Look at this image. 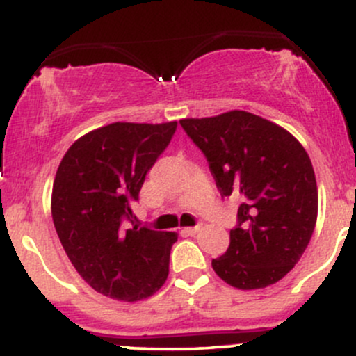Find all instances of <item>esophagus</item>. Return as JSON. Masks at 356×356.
Masks as SVG:
<instances>
[{"label": "esophagus", "mask_w": 356, "mask_h": 356, "mask_svg": "<svg viewBox=\"0 0 356 356\" xmlns=\"http://www.w3.org/2000/svg\"><path fill=\"white\" fill-rule=\"evenodd\" d=\"M201 228L202 226L201 225H197V226H193V228H184V233H187V235H196V233H199L201 232Z\"/></svg>", "instance_id": "1"}]
</instances>
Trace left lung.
I'll return each instance as SVG.
<instances>
[{
	"label": "left lung",
	"instance_id": "obj_1",
	"mask_svg": "<svg viewBox=\"0 0 356 356\" xmlns=\"http://www.w3.org/2000/svg\"><path fill=\"white\" fill-rule=\"evenodd\" d=\"M181 124L208 159L221 196L241 197L238 226L213 270L241 291L279 282L302 257L318 220L307 152L286 128L241 109Z\"/></svg>",
	"mask_w": 356,
	"mask_h": 356
}]
</instances>
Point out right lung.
Listing matches in <instances>:
<instances>
[{
    "label": "right lung",
    "mask_w": 356,
    "mask_h": 356,
    "mask_svg": "<svg viewBox=\"0 0 356 356\" xmlns=\"http://www.w3.org/2000/svg\"><path fill=\"white\" fill-rule=\"evenodd\" d=\"M175 128L116 121L77 138L58 163L50 201L58 240L84 282L106 298L147 299L169 275L177 233L140 228L131 204Z\"/></svg>",
    "instance_id": "1"
}]
</instances>
